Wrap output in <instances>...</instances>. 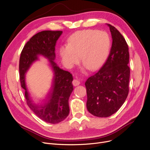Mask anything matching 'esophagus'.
<instances>
[{
  "label": "esophagus",
  "instance_id": "obj_1",
  "mask_svg": "<svg viewBox=\"0 0 150 150\" xmlns=\"http://www.w3.org/2000/svg\"><path fill=\"white\" fill-rule=\"evenodd\" d=\"M72 84H73V85H74V86H78V85H79V84H80V82L79 81H78V80L75 79V80H73Z\"/></svg>",
  "mask_w": 150,
  "mask_h": 150
}]
</instances>
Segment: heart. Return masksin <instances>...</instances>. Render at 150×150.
<instances>
[{"label": "heart", "instance_id": "obj_1", "mask_svg": "<svg viewBox=\"0 0 150 150\" xmlns=\"http://www.w3.org/2000/svg\"><path fill=\"white\" fill-rule=\"evenodd\" d=\"M111 38L105 31L84 30L76 31L69 38L67 46L59 50L62 62L68 67H73L80 58L81 64L90 71L98 69L108 57Z\"/></svg>", "mask_w": 150, "mask_h": 150}]
</instances>
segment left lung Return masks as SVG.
Instances as JSON below:
<instances>
[{
  "label": "left lung",
  "instance_id": "left-lung-1",
  "mask_svg": "<svg viewBox=\"0 0 150 150\" xmlns=\"http://www.w3.org/2000/svg\"><path fill=\"white\" fill-rule=\"evenodd\" d=\"M109 27L112 44L101 69L85 83L88 111L98 117H108L119 110L129 92L130 69L128 44L114 26Z\"/></svg>",
  "mask_w": 150,
  "mask_h": 150
}]
</instances>
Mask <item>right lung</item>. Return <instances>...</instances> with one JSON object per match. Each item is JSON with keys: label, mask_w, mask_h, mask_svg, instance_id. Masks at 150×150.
<instances>
[{"label": "right lung", "mask_w": 150, "mask_h": 150, "mask_svg": "<svg viewBox=\"0 0 150 150\" xmlns=\"http://www.w3.org/2000/svg\"><path fill=\"white\" fill-rule=\"evenodd\" d=\"M62 31H42L35 35L26 43L19 59L21 87L24 89L27 104L41 120L52 124L64 120L69 114V98L74 90L73 76L68 71L60 69L54 62L55 45ZM42 55L49 59L54 73L52 89L44 105L35 104L29 96L25 75L32 63Z\"/></svg>", "instance_id": "right-lung-1"}]
</instances>
